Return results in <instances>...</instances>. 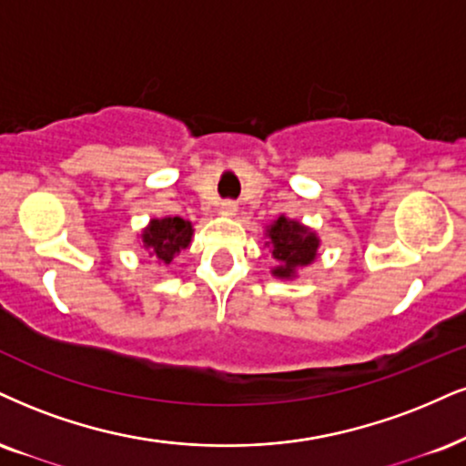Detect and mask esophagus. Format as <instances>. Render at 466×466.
Masks as SVG:
<instances>
[{"instance_id":"obj_1","label":"esophagus","mask_w":466,"mask_h":466,"mask_svg":"<svg viewBox=\"0 0 466 466\" xmlns=\"http://www.w3.org/2000/svg\"><path fill=\"white\" fill-rule=\"evenodd\" d=\"M220 214L222 216H235L238 214V203H235V200H222L220 203Z\"/></svg>"}]
</instances>
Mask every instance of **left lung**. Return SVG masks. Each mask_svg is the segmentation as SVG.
I'll use <instances>...</instances> for the list:
<instances>
[{"mask_svg": "<svg viewBox=\"0 0 466 466\" xmlns=\"http://www.w3.org/2000/svg\"><path fill=\"white\" fill-rule=\"evenodd\" d=\"M269 242L272 246L269 252H272L274 259L279 261V266L272 269L274 277L289 279L294 277L296 269L309 266L318 255L319 239L315 238V233L304 228L300 222L289 220V218L280 216L272 227L268 228Z\"/></svg>", "mask_w": 466, "mask_h": 466, "instance_id": "obj_1", "label": "left lung"}]
</instances>
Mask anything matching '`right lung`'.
Masks as SVG:
<instances>
[{
	"instance_id": "obj_1",
	"label": "right lung",
	"mask_w": 466,
	"mask_h": 466,
	"mask_svg": "<svg viewBox=\"0 0 466 466\" xmlns=\"http://www.w3.org/2000/svg\"><path fill=\"white\" fill-rule=\"evenodd\" d=\"M192 239V224L183 218H164V220H151L148 228L142 233V244L148 250V255L157 257L159 261L168 263L186 250Z\"/></svg>"
}]
</instances>
